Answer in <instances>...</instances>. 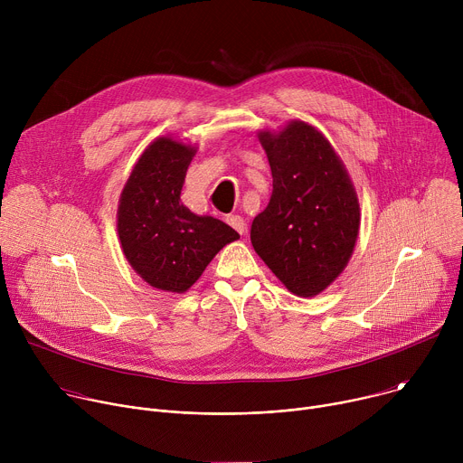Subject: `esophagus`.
I'll use <instances>...</instances> for the list:
<instances>
[{"label":"esophagus","mask_w":463,"mask_h":463,"mask_svg":"<svg viewBox=\"0 0 463 463\" xmlns=\"http://www.w3.org/2000/svg\"><path fill=\"white\" fill-rule=\"evenodd\" d=\"M225 222L238 232V234H243L245 232V222H243V218L241 216H238V214H231V216H227L225 218Z\"/></svg>","instance_id":"esophagus-1"}]
</instances>
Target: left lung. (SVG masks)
Wrapping results in <instances>:
<instances>
[{"label":"left lung","mask_w":463,"mask_h":463,"mask_svg":"<svg viewBox=\"0 0 463 463\" xmlns=\"http://www.w3.org/2000/svg\"><path fill=\"white\" fill-rule=\"evenodd\" d=\"M273 174L266 211L250 241L277 279L298 297L318 295L346 268L359 232V202L332 145L295 120L280 134H260Z\"/></svg>","instance_id":"obj_1"}]
</instances>
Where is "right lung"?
Here are the masks:
<instances>
[{
  "mask_svg": "<svg viewBox=\"0 0 463 463\" xmlns=\"http://www.w3.org/2000/svg\"><path fill=\"white\" fill-rule=\"evenodd\" d=\"M195 150L161 137L131 170L118 203V238L128 261L150 286L183 293L211 260L240 234L213 216L181 203V188Z\"/></svg>",
  "mask_w": 463,
  "mask_h": 463,
  "instance_id": "1",
  "label": "right lung"
}]
</instances>
